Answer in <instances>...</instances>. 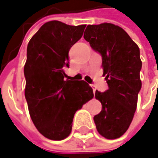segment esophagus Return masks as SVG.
<instances>
[{
	"instance_id": "1",
	"label": "esophagus",
	"mask_w": 158,
	"mask_h": 158,
	"mask_svg": "<svg viewBox=\"0 0 158 158\" xmlns=\"http://www.w3.org/2000/svg\"><path fill=\"white\" fill-rule=\"evenodd\" d=\"M92 88H93L94 93H95V91H96V88H95V87H94V85H92Z\"/></svg>"
}]
</instances>
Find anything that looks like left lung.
Wrapping results in <instances>:
<instances>
[{
    "label": "left lung",
    "mask_w": 158,
    "mask_h": 158,
    "mask_svg": "<svg viewBox=\"0 0 158 158\" xmlns=\"http://www.w3.org/2000/svg\"><path fill=\"white\" fill-rule=\"evenodd\" d=\"M83 38L101 54L108 85L105 92L95 91L102 109L94 121L104 138L118 139L127 131L137 108L142 86L139 48L124 29L111 23L89 25Z\"/></svg>",
    "instance_id": "left-lung-1"
}]
</instances>
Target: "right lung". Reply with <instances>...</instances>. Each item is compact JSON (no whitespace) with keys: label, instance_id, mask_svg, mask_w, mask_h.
Here are the masks:
<instances>
[{"label":"right lung","instance_id":"add662e5","mask_svg":"<svg viewBox=\"0 0 158 158\" xmlns=\"http://www.w3.org/2000/svg\"><path fill=\"white\" fill-rule=\"evenodd\" d=\"M85 27L49 21L27 45L24 75L28 110L36 128L52 140L69 135L76 112L94 97L86 81L66 79L64 70L69 67V49L81 39Z\"/></svg>","mask_w":158,"mask_h":158}]
</instances>
